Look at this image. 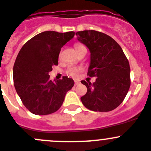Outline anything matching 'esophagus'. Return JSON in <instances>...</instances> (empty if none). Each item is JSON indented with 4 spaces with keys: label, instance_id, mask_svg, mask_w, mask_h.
Wrapping results in <instances>:
<instances>
[{
    "label": "esophagus",
    "instance_id": "esophagus-1",
    "mask_svg": "<svg viewBox=\"0 0 151 151\" xmlns=\"http://www.w3.org/2000/svg\"><path fill=\"white\" fill-rule=\"evenodd\" d=\"M79 83H80V82H79L78 81H77V80H75V85H76H76L79 84Z\"/></svg>",
    "mask_w": 151,
    "mask_h": 151
}]
</instances>
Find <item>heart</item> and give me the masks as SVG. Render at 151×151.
Wrapping results in <instances>:
<instances>
[{
  "instance_id": "1",
  "label": "heart",
  "mask_w": 151,
  "mask_h": 151,
  "mask_svg": "<svg viewBox=\"0 0 151 151\" xmlns=\"http://www.w3.org/2000/svg\"><path fill=\"white\" fill-rule=\"evenodd\" d=\"M83 47V45H81L80 44H76L75 45L76 50H78V49L80 48V47ZM81 71V68H76V67H70V68L67 70V74L73 78H77Z\"/></svg>"
}]
</instances>
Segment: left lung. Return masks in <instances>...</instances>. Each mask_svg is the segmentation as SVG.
Masks as SVG:
<instances>
[{"label": "left lung", "mask_w": 151, "mask_h": 151, "mask_svg": "<svg viewBox=\"0 0 151 151\" xmlns=\"http://www.w3.org/2000/svg\"><path fill=\"white\" fill-rule=\"evenodd\" d=\"M78 40L90 51L87 76L96 77L93 83L81 81L87 87L82 104L94 111H109L121 104L131 85L129 62L118 43L100 31H78Z\"/></svg>", "instance_id": "8db88e82"}]
</instances>
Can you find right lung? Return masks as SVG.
<instances>
[{"instance_id": "right-lung-1", "label": "right lung", "mask_w": 151, "mask_h": 151, "mask_svg": "<svg viewBox=\"0 0 151 151\" xmlns=\"http://www.w3.org/2000/svg\"><path fill=\"white\" fill-rule=\"evenodd\" d=\"M74 35V31H44L20 49L13 68L14 84L23 105L33 114L46 115L57 111L74 86L68 76L53 81L49 76L52 66L58 65L62 47Z\"/></svg>"}]
</instances>
